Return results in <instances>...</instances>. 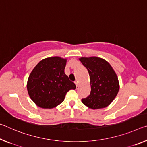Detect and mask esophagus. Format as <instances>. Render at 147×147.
I'll return each instance as SVG.
<instances>
[{
	"label": "esophagus",
	"instance_id": "esophagus-1",
	"mask_svg": "<svg viewBox=\"0 0 147 147\" xmlns=\"http://www.w3.org/2000/svg\"><path fill=\"white\" fill-rule=\"evenodd\" d=\"M74 84H76V87H78V86H79V84H78V81H76V82H74Z\"/></svg>",
	"mask_w": 147,
	"mask_h": 147
}]
</instances>
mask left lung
<instances>
[{
    "instance_id": "8db88e82",
    "label": "left lung",
    "mask_w": 147,
    "mask_h": 147,
    "mask_svg": "<svg viewBox=\"0 0 147 147\" xmlns=\"http://www.w3.org/2000/svg\"><path fill=\"white\" fill-rule=\"evenodd\" d=\"M79 60L88 70L91 86L90 94L82 99V103L92 109L105 108L119 91L117 75L109 63L101 57H82Z\"/></svg>"
}]
</instances>
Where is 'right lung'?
Masks as SVG:
<instances>
[{"instance_id":"add662e5","label":"right lung","mask_w":147,"mask_h":147,"mask_svg":"<svg viewBox=\"0 0 147 147\" xmlns=\"http://www.w3.org/2000/svg\"><path fill=\"white\" fill-rule=\"evenodd\" d=\"M67 59L55 56L38 63L29 76L27 89L30 98L42 109H52L64 101L65 95L76 86L64 70Z\"/></svg>"}]
</instances>
